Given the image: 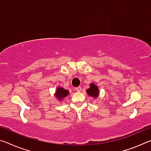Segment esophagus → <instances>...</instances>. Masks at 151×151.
I'll use <instances>...</instances> for the list:
<instances>
[{"mask_svg": "<svg viewBox=\"0 0 151 151\" xmlns=\"http://www.w3.org/2000/svg\"><path fill=\"white\" fill-rule=\"evenodd\" d=\"M76 91H78V92H80L81 91V86H78V87L76 88Z\"/></svg>", "mask_w": 151, "mask_h": 151, "instance_id": "1", "label": "esophagus"}]
</instances>
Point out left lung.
I'll list each match as a JSON object with an SVG mask.
<instances>
[{"label": "left lung", "instance_id": "left-lung-1", "mask_svg": "<svg viewBox=\"0 0 151 151\" xmlns=\"http://www.w3.org/2000/svg\"><path fill=\"white\" fill-rule=\"evenodd\" d=\"M86 93H88L89 96L96 97L98 96L99 94V89L98 87L94 85V84L91 83V87L86 91Z\"/></svg>", "mask_w": 151, "mask_h": 151}]
</instances>
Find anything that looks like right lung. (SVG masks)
I'll return each instance as SVG.
<instances>
[{"label":"right lung","instance_id":"right-lung-1","mask_svg":"<svg viewBox=\"0 0 151 151\" xmlns=\"http://www.w3.org/2000/svg\"><path fill=\"white\" fill-rule=\"evenodd\" d=\"M68 94V91H66L65 89L60 87L57 88V93H56V96H57V98L59 99L60 101L62 100L63 98H65L66 96H67Z\"/></svg>","mask_w":151,"mask_h":151}]
</instances>
